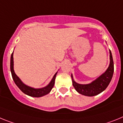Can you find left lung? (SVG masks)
<instances>
[{
    "label": "left lung",
    "instance_id": "8db88e82",
    "mask_svg": "<svg viewBox=\"0 0 123 123\" xmlns=\"http://www.w3.org/2000/svg\"><path fill=\"white\" fill-rule=\"evenodd\" d=\"M110 65L106 71L97 78V79L92 82L90 84H78L75 82L72 74H71L72 85L75 90L83 95L88 96V97L97 95L104 91L107 88L109 84L110 83L114 72V63H113V57L110 50Z\"/></svg>",
    "mask_w": 123,
    "mask_h": 123
}]
</instances>
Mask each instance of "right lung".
I'll list each match as a JSON object with an SVG mask.
<instances>
[{"label": "right lung", "instance_id": "1", "mask_svg": "<svg viewBox=\"0 0 123 123\" xmlns=\"http://www.w3.org/2000/svg\"><path fill=\"white\" fill-rule=\"evenodd\" d=\"M10 71H11L13 80L17 87H18L20 90L25 94L33 97H41L48 94L54 87L55 76L57 73L56 72L54 74V77H53L51 82H49V84L46 87L41 88H35L29 87V86L23 84L22 80L20 79V78L15 73L14 70H13V52L12 54L11 57H10Z\"/></svg>", "mask_w": 123, "mask_h": 123}]
</instances>
